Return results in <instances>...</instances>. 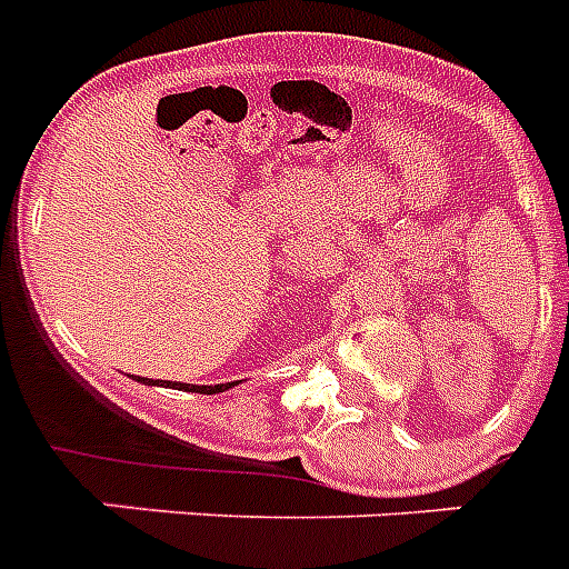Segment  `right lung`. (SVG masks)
<instances>
[{
	"label": "right lung",
	"instance_id": "add662e5",
	"mask_svg": "<svg viewBox=\"0 0 569 569\" xmlns=\"http://www.w3.org/2000/svg\"><path fill=\"white\" fill-rule=\"evenodd\" d=\"M138 380H141V383H147V387H150V383H153V380H150V378H138ZM164 387L197 389V392H203V396H212V392H223V389L236 387V380H232V383H218V387H194V383H177V380H168V383H164Z\"/></svg>",
	"mask_w": 569,
	"mask_h": 569
}]
</instances>
